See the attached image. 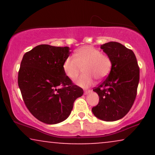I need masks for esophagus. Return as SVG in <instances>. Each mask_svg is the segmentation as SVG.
Returning <instances> with one entry per match:
<instances>
[{
	"instance_id": "1",
	"label": "esophagus",
	"mask_w": 155,
	"mask_h": 155,
	"mask_svg": "<svg viewBox=\"0 0 155 155\" xmlns=\"http://www.w3.org/2000/svg\"><path fill=\"white\" fill-rule=\"evenodd\" d=\"M90 90H84V95H87L88 93H90Z\"/></svg>"
}]
</instances>
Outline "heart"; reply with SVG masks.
<instances>
[{
  "label": "heart",
  "mask_w": 155,
  "mask_h": 155,
  "mask_svg": "<svg viewBox=\"0 0 155 155\" xmlns=\"http://www.w3.org/2000/svg\"><path fill=\"white\" fill-rule=\"evenodd\" d=\"M81 67L84 74L76 81L81 87H88L93 83L94 77L102 79L109 74L112 67L110 57L92 46L79 48L73 56L64 60L63 71L69 79H75L79 76Z\"/></svg>",
  "instance_id": "1"
}]
</instances>
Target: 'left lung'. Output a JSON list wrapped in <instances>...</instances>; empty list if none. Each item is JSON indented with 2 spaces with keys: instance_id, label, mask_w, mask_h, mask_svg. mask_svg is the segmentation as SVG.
<instances>
[{
  "instance_id": "obj_1",
  "label": "left lung",
  "mask_w": 155,
  "mask_h": 155,
  "mask_svg": "<svg viewBox=\"0 0 155 155\" xmlns=\"http://www.w3.org/2000/svg\"><path fill=\"white\" fill-rule=\"evenodd\" d=\"M101 48L111 59L112 67L108 77L93 89L99 102L92 111L100 120L112 122L125 116L134 104L140 69L134 52L120 43L111 41Z\"/></svg>"
}]
</instances>
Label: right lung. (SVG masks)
Instances as JSON below:
<instances>
[{"mask_svg": "<svg viewBox=\"0 0 155 155\" xmlns=\"http://www.w3.org/2000/svg\"><path fill=\"white\" fill-rule=\"evenodd\" d=\"M69 49L41 44L26 52L21 62L18 85L22 99L30 112L44 123L53 124L66 120L74 101L84 93L63 71L64 60L71 54Z\"/></svg>", "mask_w": 155, "mask_h": 155, "instance_id": "right-lung-1", "label": "right lung"}]
</instances>
